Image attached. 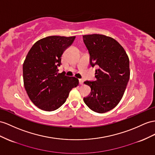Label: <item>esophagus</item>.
I'll use <instances>...</instances> for the list:
<instances>
[{"label": "esophagus", "instance_id": "34e87169", "mask_svg": "<svg viewBox=\"0 0 155 155\" xmlns=\"http://www.w3.org/2000/svg\"><path fill=\"white\" fill-rule=\"evenodd\" d=\"M79 83H80L81 85H82L84 84V80L83 79H79Z\"/></svg>", "mask_w": 155, "mask_h": 155}]
</instances>
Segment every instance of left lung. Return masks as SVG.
I'll return each instance as SVG.
<instances>
[{
	"mask_svg": "<svg viewBox=\"0 0 155 155\" xmlns=\"http://www.w3.org/2000/svg\"><path fill=\"white\" fill-rule=\"evenodd\" d=\"M90 55V65H97L93 82L84 84L91 94L84 98L86 105L94 111L104 113L118 104L130 79V61L125 50L115 39L104 35L83 36Z\"/></svg>",
	"mask_w": 155,
	"mask_h": 155,
	"instance_id": "obj_1",
	"label": "left lung"
}]
</instances>
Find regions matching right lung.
<instances>
[{
	"label": "right lung",
	"instance_id": "add662e5",
	"mask_svg": "<svg viewBox=\"0 0 155 155\" xmlns=\"http://www.w3.org/2000/svg\"><path fill=\"white\" fill-rule=\"evenodd\" d=\"M75 37L50 36L35 42L23 64V84L27 95L37 107L56 110L64 104L78 79L59 73L62 55Z\"/></svg>",
	"mask_w": 155,
	"mask_h": 155
}]
</instances>
